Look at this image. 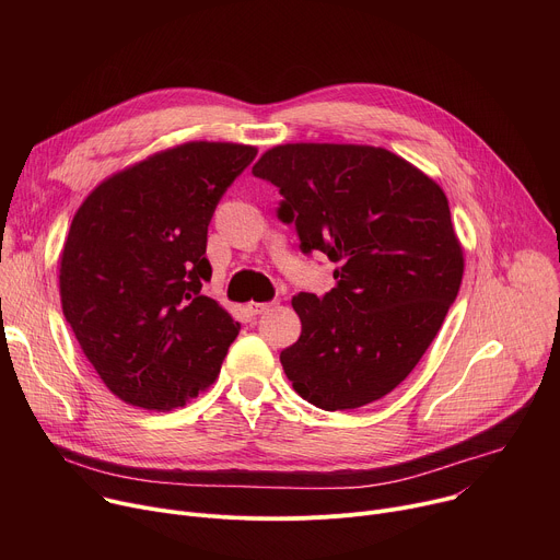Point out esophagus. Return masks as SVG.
<instances>
[{
    "instance_id": "1",
    "label": "esophagus",
    "mask_w": 560,
    "mask_h": 560,
    "mask_svg": "<svg viewBox=\"0 0 560 560\" xmlns=\"http://www.w3.org/2000/svg\"><path fill=\"white\" fill-rule=\"evenodd\" d=\"M270 305H272V303H257V301H253V303H248V310H250L253 314H264V312L270 310Z\"/></svg>"
}]
</instances>
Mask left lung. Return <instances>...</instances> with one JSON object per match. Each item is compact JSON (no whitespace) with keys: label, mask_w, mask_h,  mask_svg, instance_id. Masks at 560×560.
<instances>
[{"label":"left lung","mask_w":560,"mask_h":560,"mask_svg":"<svg viewBox=\"0 0 560 560\" xmlns=\"http://www.w3.org/2000/svg\"><path fill=\"white\" fill-rule=\"evenodd\" d=\"M255 177L283 195L301 250L337 264V288L299 292L301 337L281 352L294 392L322 410L378 401L421 361L463 279V246L443 188L385 148L281 143Z\"/></svg>","instance_id":"1"}]
</instances>
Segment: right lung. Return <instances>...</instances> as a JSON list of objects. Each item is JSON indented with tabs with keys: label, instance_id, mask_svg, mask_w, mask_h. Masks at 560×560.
Instances as JSON below:
<instances>
[{
	"label": "right lung",
	"instance_id": "add662e5",
	"mask_svg": "<svg viewBox=\"0 0 560 560\" xmlns=\"http://www.w3.org/2000/svg\"><path fill=\"white\" fill-rule=\"evenodd\" d=\"M255 145L188 141L106 177L79 206L59 257L66 322L104 385L168 412L219 376L238 326L201 294L208 223Z\"/></svg>",
	"mask_w": 560,
	"mask_h": 560
}]
</instances>
